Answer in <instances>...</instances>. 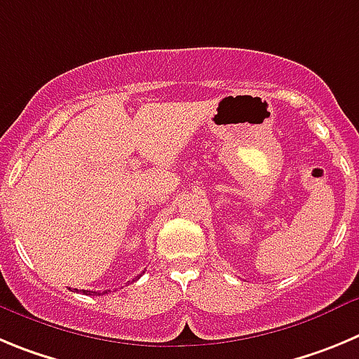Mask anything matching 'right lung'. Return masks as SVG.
Segmentation results:
<instances>
[{"label":"right lung","instance_id":"add662e5","mask_svg":"<svg viewBox=\"0 0 359 359\" xmlns=\"http://www.w3.org/2000/svg\"><path fill=\"white\" fill-rule=\"evenodd\" d=\"M135 279H140V276L135 277ZM132 280H134V279H132ZM82 293H86V295H105V293H107V292L100 293V292H89V290H82Z\"/></svg>","mask_w":359,"mask_h":359}]
</instances>
